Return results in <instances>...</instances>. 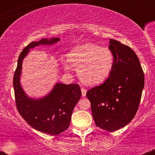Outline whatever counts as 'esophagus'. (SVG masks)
<instances>
[{
  "label": "esophagus",
  "mask_w": 155,
  "mask_h": 155,
  "mask_svg": "<svg viewBox=\"0 0 155 155\" xmlns=\"http://www.w3.org/2000/svg\"><path fill=\"white\" fill-rule=\"evenodd\" d=\"M86 93H87L86 89L81 88V95H82V97H85V96H86Z\"/></svg>",
  "instance_id": "1"
}]
</instances>
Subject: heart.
I'll return each instance as SVG.
<instances>
[{
  "label": "heart",
  "instance_id": "heart-1",
  "mask_svg": "<svg viewBox=\"0 0 155 155\" xmlns=\"http://www.w3.org/2000/svg\"><path fill=\"white\" fill-rule=\"evenodd\" d=\"M68 61L77 68L83 83L96 85L104 82L111 74L114 65V55L111 49L93 44H85L75 48L68 54ZM68 63L64 68L70 70Z\"/></svg>",
  "mask_w": 155,
  "mask_h": 155
}]
</instances>
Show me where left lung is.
<instances>
[{
  "mask_svg": "<svg viewBox=\"0 0 155 155\" xmlns=\"http://www.w3.org/2000/svg\"><path fill=\"white\" fill-rule=\"evenodd\" d=\"M114 55L111 74L102 84L89 90L96 126L115 131L131 122L138 109L144 87V74L135 51L127 45L110 39Z\"/></svg>",
  "mask_w": 155,
  "mask_h": 155,
  "instance_id": "obj_1",
  "label": "left lung"
}]
</instances>
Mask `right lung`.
Instances as JSON below:
<instances>
[{"label": "right lung", "instance_id": "1", "mask_svg": "<svg viewBox=\"0 0 155 155\" xmlns=\"http://www.w3.org/2000/svg\"><path fill=\"white\" fill-rule=\"evenodd\" d=\"M59 38H43L33 41L22 51L13 79L15 103L19 114L32 127L50 135H58L68 128L73 110L81 96L78 84L58 83L48 95L41 99H32L25 94L19 79L22 60L30 49L38 45H49L59 41Z\"/></svg>", "mask_w": 155, "mask_h": 155}]
</instances>
